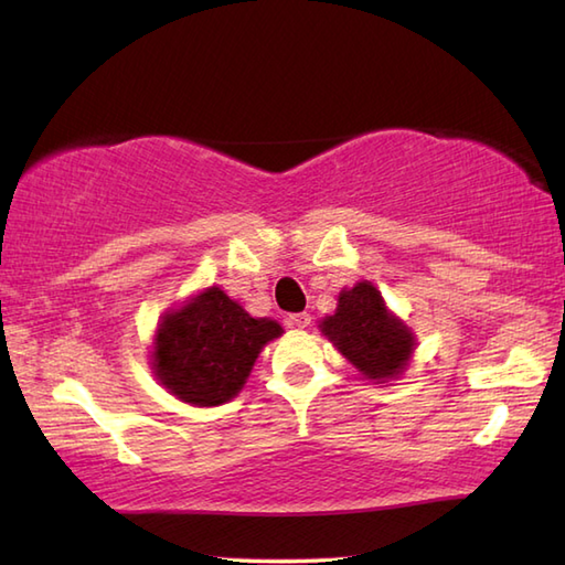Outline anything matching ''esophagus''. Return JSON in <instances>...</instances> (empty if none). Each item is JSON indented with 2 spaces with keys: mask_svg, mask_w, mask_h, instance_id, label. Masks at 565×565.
Returning <instances> with one entry per match:
<instances>
[{
  "mask_svg": "<svg viewBox=\"0 0 565 565\" xmlns=\"http://www.w3.org/2000/svg\"><path fill=\"white\" fill-rule=\"evenodd\" d=\"M289 326L298 328V330H306L310 326V316L308 313H294V316H289Z\"/></svg>",
  "mask_w": 565,
  "mask_h": 565,
  "instance_id": "obj_1",
  "label": "esophagus"
}]
</instances>
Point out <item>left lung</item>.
Masks as SVG:
<instances>
[{"instance_id":"left-lung-1","label":"left lung","mask_w":565,"mask_h":565,"mask_svg":"<svg viewBox=\"0 0 565 565\" xmlns=\"http://www.w3.org/2000/svg\"><path fill=\"white\" fill-rule=\"evenodd\" d=\"M318 328L371 383L401 379L417 347L413 328L393 313L371 281H356L352 289H342L334 313L322 318Z\"/></svg>"}]
</instances>
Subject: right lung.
<instances>
[{
  "label": "right lung",
  "mask_w": 565,
  "mask_h": 565,
  "mask_svg": "<svg viewBox=\"0 0 565 565\" xmlns=\"http://www.w3.org/2000/svg\"><path fill=\"white\" fill-rule=\"evenodd\" d=\"M281 334L279 322L252 318L221 286H209L160 316L150 369L182 403L223 405L243 391L259 352Z\"/></svg>",
  "instance_id": "obj_1"
}]
</instances>
